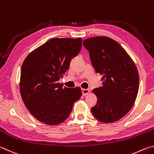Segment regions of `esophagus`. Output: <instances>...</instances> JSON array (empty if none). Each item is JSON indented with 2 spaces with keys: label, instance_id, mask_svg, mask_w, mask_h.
Wrapping results in <instances>:
<instances>
[{
  "label": "esophagus",
  "instance_id": "34e87169",
  "mask_svg": "<svg viewBox=\"0 0 154 154\" xmlns=\"http://www.w3.org/2000/svg\"><path fill=\"white\" fill-rule=\"evenodd\" d=\"M90 90L89 89H82V94L83 96H85L90 94Z\"/></svg>",
  "mask_w": 154,
  "mask_h": 154
}]
</instances>
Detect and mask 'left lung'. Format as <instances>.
I'll return each mask as SVG.
<instances>
[{
  "instance_id": "obj_1",
  "label": "left lung",
  "mask_w": 154,
  "mask_h": 154,
  "mask_svg": "<svg viewBox=\"0 0 154 154\" xmlns=\"http://www.w3.org/2000/svg\"><path fill=\"white\" fill-rule=\"evenodd\" d=\"M90 53L96 72L103 75V86L92 92L97 103L91 109L94 118L103 123H113L128 113L139 92L138 69L126 51L105 36L88 38L83 41Z\"/></svg>"
}]
</instances>
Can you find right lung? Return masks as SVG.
<instances>
[{
	"mask_svg": "<svg viewBox=\"0 0 154 154\" xmlns=\"http://www.w3.org/2000/svg\"><path fill=\"white\" fill-rule=\"evenodd\" d=\"M82 38H54L34 49L22 65L20 91L30 113L43 124L66 120L82 95L79 87L63 88L58 81L79 53Z\"/></svg>",
	"mask_w": 154,
	"mask_h": 154,
	"instance_id": "obj_1",
	"label": "right lung"
}]
</instances>
